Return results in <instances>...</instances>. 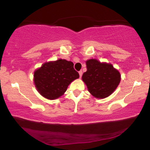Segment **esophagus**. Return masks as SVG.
<instances>
[{
	"label": "esophagus",
	"mask_w": 150,
	"mask_h": 150,
	"mask_svg": "<svg viewBox=\"0 0 150 150\" xmlns=\"http://www.w3.org/2000/svg\"><path fill=\"white\" fill-rule=\"evenodd\" d=\"M79 75H80V78L82 77V75H83V71H79Z\"/></svg>",
	"instance_id": "1"
}]
</instances>
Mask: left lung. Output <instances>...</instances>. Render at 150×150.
I'll return each mask as SVG.
<instances>
[{"mask_svg":"<svg viewBox=\"0 0 150 150\" xmlns=\"http://www.w3.org/2000/svg\"><path fill=\"white\" fill-rule=\"evenodd\" d=\"M86 65L87 70L82 79L91 95L97 98L110 96L120 83V72L111 64L102 63L96 59H89Z\"/></svg>","mask_w":150,"mask_h":150,"instance_id":"8db88e82","label":"left lung"}]
</instances>
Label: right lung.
Returning <instances> with one entry per match:
<instances>
[{
  "instance_id": "right-lung-1",
  "label": "right lung",
  "mask_w": 150,
  "mask_h": 150,
  "mask_svg": "<svg viewBox=\"0 0 150 150\" xmlns=\"http://www.w3.org/2000/svg\"><path fill=\"white\" fill-rule=\"evenodd\" d=\"M79 78V74L74 68V63L65 59L44 63L34 72L37 89L49 100L62 96L71 82Z\"/></svg>"
}]
</instances>
